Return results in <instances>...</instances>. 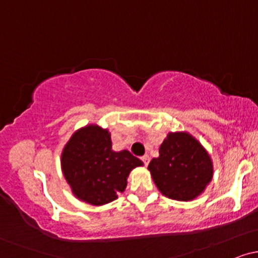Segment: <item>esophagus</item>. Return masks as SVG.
I'll use <instances>...</instances> for the list:
<instances>
[{"mask_svg":"<svg viewBox=\"0 0 258 258\" xmlns=\"http://www.w3.org/2000/svg\"><path fill=\"white\" fill-rule=\"evenodd\" d=\"M141 160L143 161V164L146 165V166H148V164H149V161H150V158L148 155H144V156H142Z\"/></svg>","mask_w":258,"mask_h":258,"instance_id":"obj_1","label":"esophagus"}]
</instances>
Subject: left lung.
I'll use <instances>...</instances> for the list:
<instances>
[{"mask_svg": "<svg viewBox=\"0 0 258 258\" xmlns=\"http://www.w3.org/2000/svg\"><path fill=\"white\" fill-rule=\"evenodd\" d=\"M148 170L161 194L178 201L197 199L214 176L211 156L188 132L168 133Z\"/></svg>", "mask_w": 258, "mask_h": 258, "instance_id": "left-lung-1", "label": "left lung"}]
</instances>
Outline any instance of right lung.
Wrapping results in <instances>:
<instances>
[{
  "mask_svg": "<svg viewBox=\"0 0 258 258\" xmlns=\"http://www.w3.org/2000/svg\"><path fill=\"white\" fill-rule=\"evenodd\" d=\"M108 128L81 127L73 133L61 152V171L79 200L102 206L117 199L133 168L143 162L128 150L114 152Z\"/></svg>",
  "mask_w": 258,
  "mask_h": 258,
  "instance_id": "add662e5",
  "label": "right lung"
}]
</instances>
